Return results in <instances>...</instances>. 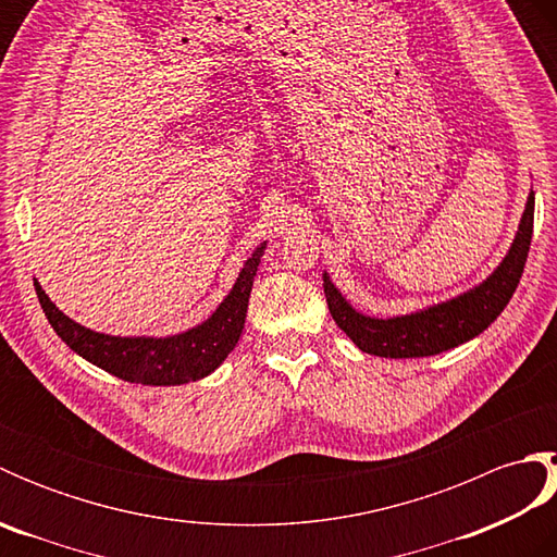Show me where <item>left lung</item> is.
I'll return each mask as SVG.
<instances>
[{"instance_id":"8db88e82","label":"left lung","mask_w":557,"mask_h":557,"mask_svg":"<svg viewBox=\"0 0 557 557\" xmlns=\"http://www.w3.org/2000/svg\"><path fill=\"white\" fill-rule=\"evenodd\" d=\"M531 232H534V191H529L522 220L505 258L486 280L471 289L405 315L375 318L354 309L327 272H323L327 309L337 327L345 330L354 345L366 354L385 359L435 357L481 335L510 304L524 272Z\"/></svg>"}]
</instances>
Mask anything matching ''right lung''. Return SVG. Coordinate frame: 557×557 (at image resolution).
<instances>
[{"label": "right lung", "mask_w": 557, "mask_h": 557, "mask_svg": "<svg viewBox=\"0 0 557 557\" xmlns=\"http://www.w3.org/2000/svg\"><path fill=\"white\" fill-rule=\"evenodd\" d=\"M268 242L256 246L242 265L230 294L220 301L203 323L184 330L176 335L152 337V335H108L90 330L57 309V304L47 297L40 282L35 280L47 321L54 333L74 349L78 357L90 361L98 369L108 371L122 381L140 385H184L200 381V377L218 371L222 361L236 347L246 323L248 297H251L253 277L265 253Z\"/></svg>", "instance_id": "right-lung-1"}]
</instances>
